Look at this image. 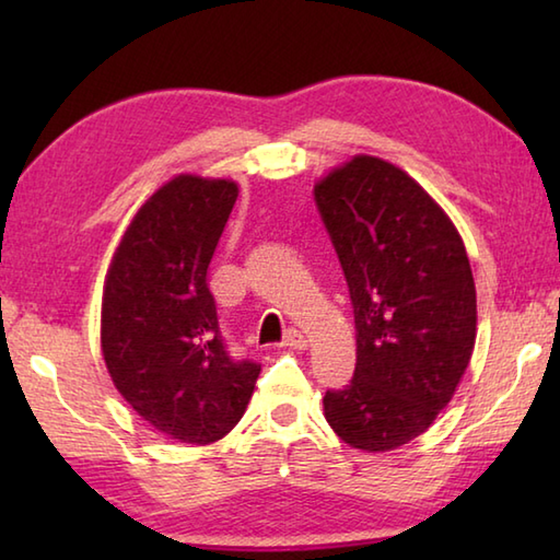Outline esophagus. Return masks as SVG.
Here are the masks:
<instances>
[{
  "label": "esophagus",
  "mask_w": 560,
  "mask_h": 560,
  "mask_svg": "<svg viewBox=\"0 0 560 560\" xmlns=\"http://www.w3.org/2000/svg\"><path fill=\"white\" fill-rule=\"evenodd\" d=\"M283 343H287V347H291V349H305L307 339H305L303 331H299V329H287V335H283Z\"/></svg>",
  "instance_id": "obj_1"
}]
</instances>
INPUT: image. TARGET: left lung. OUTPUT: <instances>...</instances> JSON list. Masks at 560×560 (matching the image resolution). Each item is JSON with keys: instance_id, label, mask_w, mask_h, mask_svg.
<instances>
[{"instance_id": "obj_1", "label": "left lung", "mask_w": 560, "mask_h": 560, "mask_svg": "<svg viewBox=\"0 0 560 560\" xmlns=\"http://www.w3.org/2000/svg\"><path fill=\"white\" fill-rule=\"evenodd\" d=\"M315 205L355 323V371L327 389L325 419L351 447L395 450L438 419L469 365L477 289L467 249L431 195L383 159L331 171Z\"/></svg>"}]
</instances>
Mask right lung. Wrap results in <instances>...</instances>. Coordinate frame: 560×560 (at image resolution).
Returning a JSON list of instances; mask_svg holds the SVG:
<instances>
[{"instance_id": "right-lung-1", "label": "right lung", "mask_w": 560, "mask_h": 560, "mask_svg": "<svg viewBox=\"0 0 560 560\" xmlns=\"http://www.w3.org/2000/svg\"><path fill=\"white\" fill-rule=\"evenodd\" d=\"M237 185L177 175L137 211L105 277L103 359L117 392L159 433L221 440L243 419L259 363L221 337L207 269Z\"/></svg>"}]
</instances>
